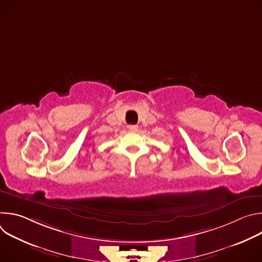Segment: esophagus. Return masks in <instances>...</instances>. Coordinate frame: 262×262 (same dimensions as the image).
<instances>
[{
    "label": "esophagus",
    "mask_w": 262,
    "mask_h": 262,
    "mask_svg": "<svg viewBox=\"0 0 262 262\" xmlns=\"http://www.w3.org/2000/svg\"><path fill=\"white\" fill-rule=\"evenodd\" d=\"M128 130H129V132H133V133L137 132V130H138V125H135V124L128 125Z\"/></svg>",
    "instance_id": "34e87169"
}]
</instances>
